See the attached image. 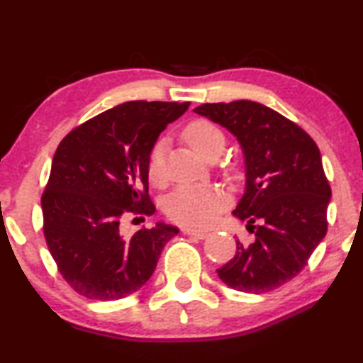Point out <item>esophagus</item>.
<instances>
[{
  "label": "esophagus",
  "mask_w": 363,
  "mask_h": 363,
  "mask_svg": "<svg viewBox=\"0 0 363 363\" xmlns=\"http://www.w3.org/2000/svg\"><path fill=\"white\" fill-rule=\"evenodd\" d=\"M182 232L186 235H191V237H194V238H199V240H203L208 237L207 232H197V230H191V228H184Z\"/></svg>",
  "instance_id": "34e87169"
}]
</instances>
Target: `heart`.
<instances>
[{"mask_svg":"<svg viewBox=\"0 0 363 363\" xmlns=\"http://www.w3.org/2000/svg\"><path fill=\"white\" fill-rule=\"evenodd\" d=\"M182 138L203 160L218 156L225 146V133L208 120H194L182 130ZM166 145L157 141L147 160V177L155 186L166 181ZM228 206V196L213 186H179L166 201V213L172 222L189 228H206Z\"/></svg>","mask_w":363,"mask_h":363,"instance_id":"b5f03b06","label":"heart"}]
</instances>
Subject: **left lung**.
<instances>
[{
    "instance_id": "8db88e82",
    "label": "left lung",
    "mask_w": 363,
    "mask_h": 363,
    "mask_svg": "<svg viewBox=\"0 0 363 363\" xmlns=\"http://www.w3.org/2000/svg\"><path fill=\"white\" fill-rule=\"evenodd\" d=\"M196 113L227 128L243 150L247 187L233 216L255 242H237L218 278L263 294L298 277L328 232L330 186L319 147L301 126L257 101L203 104Z\"/></svg>"
}]
</instances>
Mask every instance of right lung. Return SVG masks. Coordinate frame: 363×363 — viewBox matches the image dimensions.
<instances>
[{
	"label": "right lung",
	"mask_w": 363,
	"mask_h": 363,
	"mask_svg": "<svg viewBox=\"0 0 363 363\" xmlns=\"http://www.w3.org/2000/svg\"><path fill=\"white\" fill-rule=\"evenodd\" d=\"M189 101H126L74 128L55 151L40 199L44 237L60 274L89 299L136 293L179 228L156 223L120 233L130 213L152 216L147 160L157 136Z\"/></svg>",
	"instance_id": "obj_1"
}]
</instances>
